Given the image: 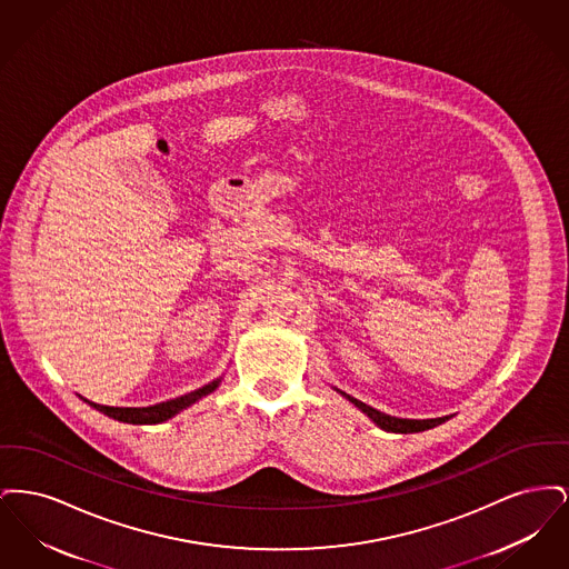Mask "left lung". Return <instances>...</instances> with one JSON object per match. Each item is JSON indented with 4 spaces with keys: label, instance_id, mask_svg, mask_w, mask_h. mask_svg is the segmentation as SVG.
Masks as SVG:
<instances>
[{
    "label": "left lung",
    "instance_id": "left-lung-1",
    "mask_svg": "<svg viewBox=\"0 0 569 569\" xmlns=\"http://www.w3.org/2000/svg\"><path fill=\"white\" fill-rule=\"evenodd\" d=\"M341 397H346L353 407H358L373 425H378L381 431H388V433H420V431H429V429H435V427H439V425H443L446 420H450L452 416H441V418H427V420H409V418H397V416H388V413H383V411H378L376 407L367 406V403H362V401H358V399H353L350 395H346L343 390H339V388H335Z\"/></svg>",
    "mask_w": 569,
    "mask_h": 569
}]
</instances>
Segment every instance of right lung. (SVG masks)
Masks as SVG:
<instances>
[{"label":"right lung","instance_id":"1","mask_svg":"<svg viewBox=\"0 0 569 569\" xmlns=\"http://www.w3.org/2000/svg\"><path fill=\"white\" fill-rule=\"evenodd\" d=\"M221 383V378L213 379L211 383L193 390L190 395H183L179 399H172V401H166V403H158V406L151 407H109L98 406V403H91L84 399V403L102 411L104 416H109L112 420H119V422H128V425H160L166 422L170 418H174L177 413H181L183 409L198 403L202 397L211 395L213 390H217V386Z\"/></svg>","mask_w":569,"mask_h":569}]
</instances>
